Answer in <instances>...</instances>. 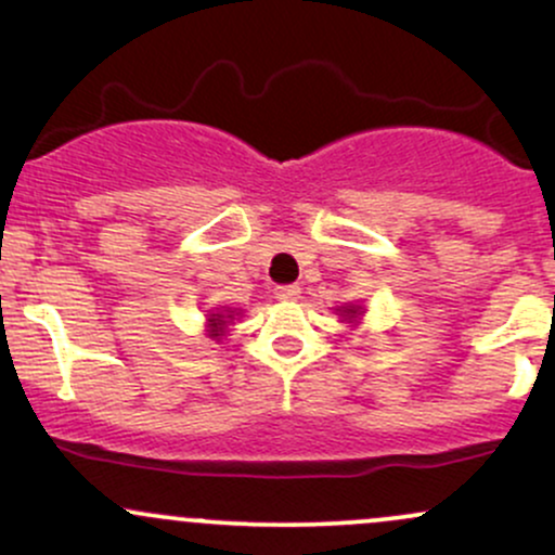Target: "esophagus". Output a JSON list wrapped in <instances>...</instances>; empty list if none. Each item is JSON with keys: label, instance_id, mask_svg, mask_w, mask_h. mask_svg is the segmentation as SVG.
I'll use <instances>...</instances> for the list:
<instances>
[{"label": "esophagus", "instance_id": "esophagus-1", "mask_svg": "<svg viewBox=\"0 0 555 555\" xmlns=\"http://www.w3.org/2000/svg\"><path fill=\"white\" fill-rule=\"evenodd\" d=\"M276 297H279V299H297V297H299V286H297V284H282V286H276Z\"/></svg>", "mask_w": 555, "mask_h": 555}]
</instances>
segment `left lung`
I'll return each instance as SVG.
<instances>
[{"mask_svg": "<svg viewBox=\"0 0 555 555\" xmlns=\"http://www.w3.org/2000/svg\"><path fill=\"white\" fill-rule=\"evenodd\" d=\"M339 313H341L344 321H349V323H352V321H358V318H360L362 313H365V310H362L360 305H341V308H339Z\"/></svg>", "mask_w": 555, "mask_h": 555, "instance_id": "8db88e82", "label": "left lung"}]
</instances>
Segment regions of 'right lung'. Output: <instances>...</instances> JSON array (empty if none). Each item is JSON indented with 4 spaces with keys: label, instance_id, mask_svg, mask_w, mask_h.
Returning a JSON list of instances; mask_svg holds the SVG:
<instances>
[{
    "label": "right lung",
    "instance_id": "1",
    "mask_svg": "<svg viewBox=\"0 0 555 555\" xmlns=\"http://www.w3.org/2000/svg\"><path fill=\"white\" fill-rule=\"evenodd\" d=\"M234 315H237V310L216 308L214 313L208 315V336H211V339H221V336H227V326L234 321Z\"/></svg>",
    "mask_w": 555,
    "mask_h": 555
}]
</instances>
